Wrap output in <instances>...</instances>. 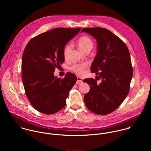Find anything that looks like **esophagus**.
I'll return each mask as SVG.
<instances>
[{
	"instance_id": "1",
	"label": "esophagus",
	"mask_w": 151,
	"mask_h": 151,
	"mask_svg": "<svg viewBox=\"0 0 151 151\" xmlns=\"http://www.w3.org/2000/svg\"><path fill=\"white\" fill-rule=\"evenodd\" d=\"M83 83V81L82 78H81V77H77V82H76V84H78V85H79V84H81Z\"/></svg>"
}]
</instances>
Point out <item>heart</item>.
Wrapping results in <instances>:
<instances>
[{
  "mask_svg": "<svg viewBox=\"0 0 151 151\" xmlns=\"http://www.w3.org/2000/svg\"><path fill=\"white\" fill-rule=\"evenodd\" d=\"M78 45L79 47L84 52L86 49H92L93 46V42L89 37L87 36H83L79 38L78 41ZM70 49V46L69 45H67L65 46L63 49V56L65 58H67ZM88 65V63L74 64L71 67V70L76 74L82 76L85 73Z\"/></svg>",
  "mask_w": 151,
  "mask_h": 151,
  "instance_id": "b5f03b06",
  "label": "heart"
}]
</instances>
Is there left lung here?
Returning a JSON list of instances; mask_svg holds the SVG:
<instances>
[{"mask_svg":"<svg viewBox=\"0 0 151 151\" xmlns=\"http://www.w3.org/2000/svg\"><path fill=\"white\" fill-rule=\"evenodd\" d=\"M83 32L96 40L97 54L91 71L102 81L98 84L96 78L84 80L90 86L84 98L85 104L92 112L106 115L119 108L129 92L133 74L129 50L121 39L107 29L85 28Z\"/></svg>","mask_w":151,"mask_h":151,"instance_id":"left-lung-1","label":"left lung"}]
</instances>
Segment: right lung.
<instances>
[{"instance_id": "obj_1", "label": "right lung", "mask_w": 151, "mask_h": 151, "mask_svg": "<svg viewBox=\"0 0 151 151\" xmlns=\"http://www.w3.org/2000/svg\"><path fill=\"white\" fill-rule=\"evenodd\" d=\"M80 29L54 28L32 38L24 49L22 70L25 94L33 108L42 113L52 114L64 108L77 81L74 74L67 73L61 79L53 73L65 62V45Z\"/></svg>"}]
</instances>
